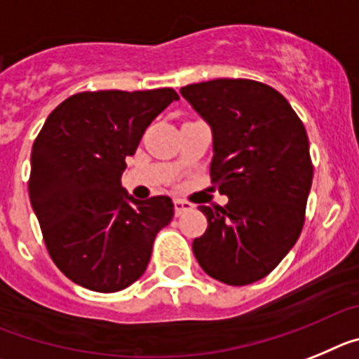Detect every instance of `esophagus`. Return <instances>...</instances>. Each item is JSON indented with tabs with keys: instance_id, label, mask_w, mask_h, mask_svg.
<instances>
[{
	"instance_id": "1",
	"label": "esophagus",
	"mask_w": 359,
	"mask_h": 359,
	"mask_svg": "<svg viewBox=\"0 0 359 359\" xmlns=\"http://www.w3.org/2000/svg\"><path fill=\"white\" fill-rule=\"evenodd\" d=\"M193 210V204H189L188 201H180V198H175V215L179 217V215L186 213V211Z\"/></svg>"
}]
</instances>
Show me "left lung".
<instances>
[{
    "instance_id": "obj_1",
    "label": "left lung",
    "mask_w": 359,
    "mask_h": 359,
    "mask_svg": "<svg viewBox=\"0 0 359 359\" xmlns=\"http://www.w3.org/2000/svg\"><path fill=\"white\" fill-rule=\"evenodd\" d=\"M213 130L211 182L226 205H201L208 229L193 253L211 278L248 285L291 251L305 222L313 162L304 123L287 99L251 79L180 88Z\"/></svg>"
}]
</instances>
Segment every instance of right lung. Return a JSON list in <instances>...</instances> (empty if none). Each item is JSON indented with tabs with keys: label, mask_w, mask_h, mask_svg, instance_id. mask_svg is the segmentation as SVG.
Masks as SVG:
<instances>
[{
	"label": "right lung",
	"mask_w": 359,
	"mask_h": 359,
	"mask_svg": "<svg viewBox=\"0 0 359 359\" xmlns=\"http://www.w3.org/2000/svg\"><path fill=\"white\" fill-rule=\"evenodd\" d=\"M177 99L173 88L81 92L65 99L36 137L30 202L50 258L77 285L123 291L148 267L175 205L170 197L135 201L121 177L146 128Z\"/></svg>",
	"instance_id": "add662e5"
}]
</instances>
